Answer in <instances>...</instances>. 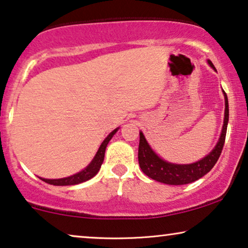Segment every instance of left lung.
Segmentation results:
<instances>
[{"label":"left lung","instance_id":"left-lung-1","mask_svg":"<svg viewBox=\"0 0 248 248\" xmlns=\"http://www.w3.org/2000/svg\"><path fill=\"white\" fill-rule=\"evenodd\" d=\"M208 63L213 70L217 71L211 61L208 60ZM223 96H225V120H223L222 131L221 134H220L218 143L208 155H205L201 160L193 162V164H171V162L166 161L160 157H158V155H155V152L152 150L147 140H145L143 133L140 132L138 158L142 171L150 178L155 179V181L168 185L189 184V183L198 181L199 178L208 174L213 168V166L216 165V162L218 161L226 140L227 125H228L229 120V106L228 98H227L225 91H223Z\"/></svg>","mask_w":248,"mask_h":248}]
</instances>
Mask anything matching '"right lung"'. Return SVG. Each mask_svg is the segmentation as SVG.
I'll return each mask as SVG.
<instances>
[{"label": "right lung", "mask_w": 248, "mask_h": 248, "mask_svg": "<svg viewBox=\"0 0 248 248\" xmlns=\"http://www.w3.org/2000/svg\"><path fill=\"white\" fill-rule=\"evenodd\" d=\"M118 131V127L115 128L113 132H110L108 134V137L105 139L103 143L100 144L99 149H98L96 155L93 159V161L90 162L89 165L87 166L83 170H81L78 174H74L72 176H69V177L65 178H60V179H46V178H42L40 179L44 181L45 183H48L50 185H56V186H66V185H77L80 184V183H83L86 181H89L90 178H93L94 175L99 171V169L101 167V164H103L104 158H105V151H106V147L108 144V142L110 141V139L114 137V134Z\"/></svg>", "instance_id": "1"}]
</instances>
